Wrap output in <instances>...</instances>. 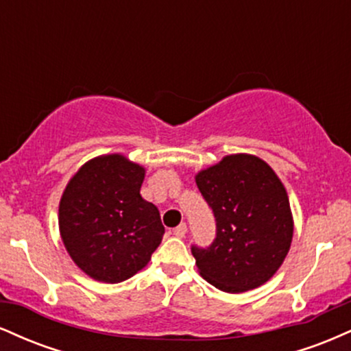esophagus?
<instances>
[{
  "instance_id": "34e87169",
  "label": "esophagus",
  "mask_w": 351,
  "mask_h": 351,
  "mask_svg": "<svg viewBox=\"0 0 351 351\" xmlns=\"http://www.w3.org/2000/svg\"><path fill=\"white\" fill-rule=\"evenodd\" d=\"M186 232H188V228H186V224H180L178 228H175L173 229V234H175L176 237H184L186 236Z\"/></svg>"
}]
</instances>
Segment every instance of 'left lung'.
<instances>
[{"label":"left lung","instance_id":"left-lung-1","mask_svg":"<svg viewBox=\"0 0 351 351\" xmlns=\"http://www.w3.org/2000/svg\"><path fill=\"white\" fill-rule=\"evenodd\" d=\"M195 180L216 217L215 243L191 249L199 276L228 293L261 287L279 271L292 244L293 217L284 183L249 153L223 156Z\"/></svg>","mask_w":351,"mask_h":351}]
</instances>
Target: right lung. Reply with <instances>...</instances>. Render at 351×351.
I'll use <instances>...</instances> for the list:
<instances>
[{
	"label": "right lung",
	"mask_w": 351,
	"mask_h": 351,
	"mask_svg": "<svg viewBox=\"0 0 351 351\" xmlns=\"http://www.w3.org/2000/svg\"><path fill=\"white\" fill-rule=\"evenodd\" d=\"M145 168L122 153L88 160L59 203V232L74 264L94 280L117 284L150 263L165 228L140 195Z\"/></svg>",
	"instance_id": "1"
}]
</instances>
